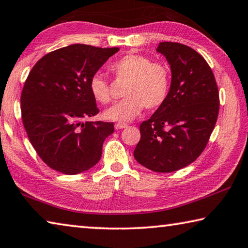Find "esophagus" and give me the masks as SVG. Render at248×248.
Returning a JSON list of instances; mask_svg holds the SVG:
<instances>
[{"label":"esophagus","mask_w":248,"mask_h":248,"mask_svg":"<svg viewBox=\"0 0 248 248\" xmlns=\"http://www.w3.org/2000/svg\"><path fill=\"white\" fill-rule=\"evenodd\" d=\"M128 124H124V123H117L115 124V128L117 129V130H119V129H124V128H127Z\"/></svg>","instance_id":"obj_1"}]
</instances>
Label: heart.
<instances>
[{
    "mask_svg": "<svg viewBox=\"0 0 248 248\" xmlns=\"http://www.w3.org/2000/svg\"><path fill=\"white\" fill-rule=\"evenodd\" d=\"M116 79L127 80L124 99L106 110L108 120L125 123L142 111L143 108L156 109L168 99L171 87V72L167 64L152 62L140 54H127L109 66ZM89 90L97 103L106 105L111 100L110 86L101 74L90 78Z\"/></svg>",
    "mask_w": 248,
    "mask_h": 248,
    "instance_id": "b5f03b06",
    "label": "heart"
}]
</instances>
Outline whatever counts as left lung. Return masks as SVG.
Segmentation results:
<instances>
[{
    "instance_id": "left-lung-1",
    "label": "left lung",
    "mask_w": 248,
    "mask_h": 248,
    "mask_svg": "<svg viewBox=\"0 0 248 248\" xmlns=\"http://www.w3.org/2000/svg\"><path fill=\"white\" fill-rule=\"evenodd\" d=\"M156 52L171 66L170 93L140 124L133 155L149 170L169 173L194 162L205 149L217 120L219 97L213 72L193 48L162 42Z\"/></svg>"
}]
</instances>
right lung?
I'll use <instances>...</instances> for the list:
<instances>
[{"instance_id":"obj_1","label":"right lung","mask_w":248,"mask_h":248,"mask_svg":"<svg viewBox=\"0 0 248 248\" xmlns=\"http://www.w3.org/2000/svg\"><path fill=\"white\" fill-rule=\"evenodd\" d=\"M118 50L85 44L62 47L43 56L27 76L22 121L35 151L53 170L78 174L100 160L113 123L84 121L99 112L89 81Z\"/></svg>"}]
</instances>
